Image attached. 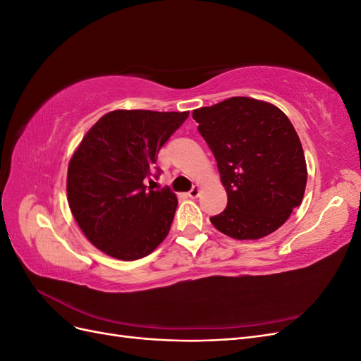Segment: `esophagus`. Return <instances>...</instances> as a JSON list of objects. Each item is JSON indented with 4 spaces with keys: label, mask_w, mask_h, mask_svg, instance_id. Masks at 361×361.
<instances>
[{
    "label": "esophagus",
    "mask_w": 361,
    "mask_h": 361,
    "mask_svg": "<svg viewBox=\"0 0 361 361\" xmlns=\"http://www.w3.org/2000/svg\"><path fill=\"white\" fill-rule=\"evenodd\" d=\"M199 194H200V188L195 187V185H194V187L188 191V197H190V199H197Z\"/></svg>",
    "instance_id": "1"
}]
</instances>
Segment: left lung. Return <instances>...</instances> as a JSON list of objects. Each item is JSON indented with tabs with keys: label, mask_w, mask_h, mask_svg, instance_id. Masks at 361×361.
I'll use <instances>...</instances> for the list:
<instances>
[{
	"label": "left lung",
	"mask_w": 361,
	"mask_h": 361,
	"mask_svg": "<svg viewBox=\"0 0 361 361\" xmlns=\"http://www.w3.org/2000/svg\"><path fill=\"white\" fill-rule=\"evenodd\" d=\"M227 191L226 209L211 223L235 239H259L301 204L307 167L286 114L253 97L235 96L192 111Z\"/></svg>",
	"instance_id": "left-lung-1"
}]
</instances>
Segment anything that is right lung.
Masks as SVG:
<instances>
[{
    "label": "right lung",
    "instance_id": "obj_1",
    "mask_svg": "<svg viewBox=\"0 0 361 361\" xmlns=\"http://www.w3.org/2000/svg\"><path fill=\"white\" fill-rule=\"evenodd\" d=\"M190 111L116 110L102 116L75 150L68 169V202L87 239L108 256L141 259L170 232L178 199L145 185L158 152Z\"/></svg>",
    "mask_w": 361,
    "mask_h": 361
}]
</instances>
